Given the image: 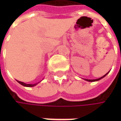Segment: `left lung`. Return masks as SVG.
<instances>
[{
  "instance_id": "8db88e82",
  "label": "left lung",
  "mask_w": 121,
  "mask_h": 121,
  "mask_svg": "<svg viewBox=\"0 0 121 121\" xmlns=\"http://www.w3.org/2000/svg\"><path fill=\"white\" fill-rule=\"evenodd\" d=\"M109 73V72H108ZM107 73H106L104 76H103L102 77H101V78H97V79H94V80H90V79H85V80H86V81H89V82H93V81H99V80H100V79H102V78H104L105 76H107Z\"/></svg>"
}]
</instances>
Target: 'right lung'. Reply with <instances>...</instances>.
Returning <instances> with one entry per match:
<instances>
[{
	"label": "right lung",
	"instance_id": "add662e5",
	"mask_svg": "<svg viewBox=\"0 0 121 121\" xmlns=\"http://www.w3.org/2000/svg\"><path fill=\"white\" fill-rule=\"evenodd\" d=\"M18 81V83H20L21 85H24V86H26V87H34V85H36V84H26V83H23V82H21V81Z\"/></svg>",
	"mask_w": 121,
	"mask_h": 121
}]
</instances>
